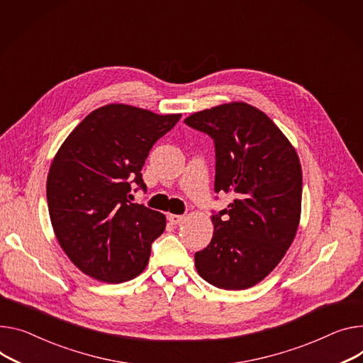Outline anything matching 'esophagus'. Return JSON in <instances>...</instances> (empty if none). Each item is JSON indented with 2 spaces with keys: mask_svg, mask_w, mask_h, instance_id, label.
<instances>
[{
  "mask_svg": "<svg viewBox=\"0 0 363 363\" xmlns=\"http://www.w3.org/2000/svg\"><path fill=\"white\" fill-rule=\"evenodd\" d=\"M183 219H184L183 215H174V213H170V215H169V220L172 222L173 225H179Z\"/></svg>",
  "mask_w": 363,
  "mask_h": 363,
  "instance_id": "34e87169",
  "label": "esophagus"
}]
</instances>
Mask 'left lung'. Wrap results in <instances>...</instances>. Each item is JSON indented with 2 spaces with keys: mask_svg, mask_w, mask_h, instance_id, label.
I'll return each mask as SVG.
<instances>
[{
  "mask_svg": "<svg viewBox=\"0 0 363 363\" xmlns=\"http://www.w3.org/2000/svg\"><path fill=\"white\" fill-rule=\"evenodd\" d=\"M184 123L215 145V193L235 201L213 212V237L194 253L198 273L211 285L240 291L259 284L291 247L301 216L302 172L286 136L259 108L228 103Z\"/></svg>",
  "mask_w": 363,
  "mask_h": 363,
  "instance_id": "1",
  "label": "left lung"
}]
</instances>
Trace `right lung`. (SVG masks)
I'll use <instances>...</instances> for the list:
<instances>
[{"instance_id": "1", "label": "right lung", "mask_w": 363, "mask_h": 363, "mask_svg": "<svg viewBox=\"0 0 363 363\" xmlns=\"http://www.w3.org/2000/svg\"><path fill=\"white\" fill-rule=\"evenodd\" d=\"M180 118L107 104L86 116L55 155L46 182L49 216L60 245L81 272L119 284L145 269L165 216L130 202V190H147L145 160Z\"/></svg>"}]
</instances>
